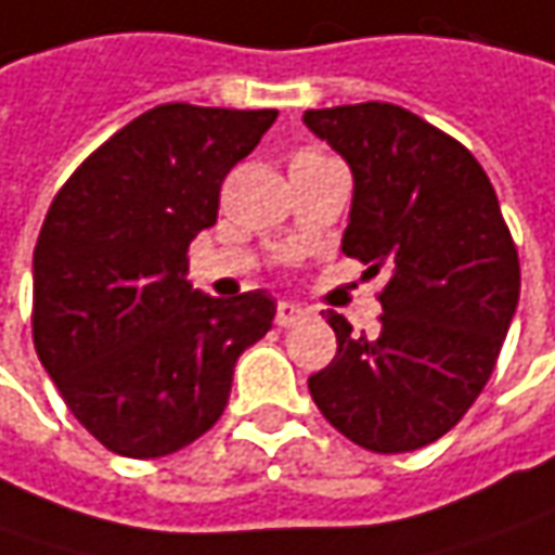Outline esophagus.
<instances>
[{"instance_id": "1", "label": "esophagus", "mask_w": 555, "mask_h": 555, "mask_svg": "<svg viewBox=\"0 0 555 555\" xmlns=\"http://www.w3.org/2000/svg\"><path fill=\"white\" fill-rule=\"evenodd\" d=\"M274 321H278V327H293V324L306 321V309H299V306H293V302H281Z\"/></svg>"}]
</instances>
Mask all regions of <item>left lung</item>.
<instances>
[{"label":"left lung","instance_id":"1","mask_svg":"<svg viewBox=\"0 0 555 555\" xmlns=\"http://www.w3.org/2000/svg\"><path fill=\"white\" fill-rule=\"evenodd\" d=\"M354 179L343 253L386 271L376 333L327 311L336 354L311 373L318 411L354 444L404 454L473 408L519 306V253L479 160L383 101L306 111Z\"/></svg>","mask_w":555,"mask_h":555}]
</instances>
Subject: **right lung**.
<instances>
[{"label":"right lung","instance_id":"obj_1","mask_svg":"<svg viewBox=\"0 0 555 555\" xmlns=\"http://www.w3.org/2000/svg\"><path fill=\"white\" fill-rule=\"evenodd\" d=\"M278 111L160 104L54 194L33 249V346L70 414L114 454L166 457L222 416L237 358L274 321L266 289L216 299L188 246Z\"/></svg>","mask_w":555,"mask_h":555}]
</instances>
